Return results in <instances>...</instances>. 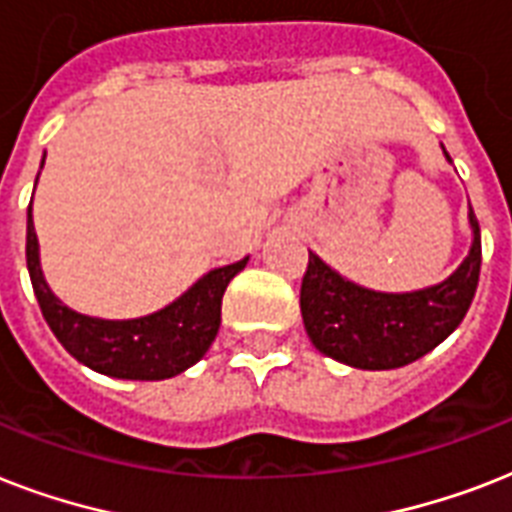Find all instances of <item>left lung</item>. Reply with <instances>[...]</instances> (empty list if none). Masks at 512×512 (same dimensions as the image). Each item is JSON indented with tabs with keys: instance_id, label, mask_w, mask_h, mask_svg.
<instances>
[{
	"instance_id": "left-lung-1",
	"label": "left lung",
	"mask_w": 512,
	"mask_h": 512,
	"mask_svg": "<svg viewBox=\"0 0 512 512\" xmlns=\"http://www.w3.org/2000/svg\"><path fill=\"white\" fill-rule=\"evenodd\" d=\"M468 217L473 247L460 268L436 287L404 295L358 287L311 252L300 311L313 345L356 369H398L444 342L465 319L481 273V228L473 209Z\"/></svg>"
}]
</instances>
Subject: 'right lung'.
I'll return each instance as SVG.
<instances>
[{
    "label": "right lung",
    "mask_w": 512,
    "mask_h": 512,
    "mask_svg": "<svg viewBox=\"0 0 512 512\" xmlns=\"http://www.w3.org/2000/svg\"><path fill=\"white\" fill-rule=\"evenodd\" d=\"M247 260L249 257H244L239 263L209 271L175 303L151 316L130 321L92 319L71 311L47 287L28 207L26 265L44 321L76 361L119 380H167L196 364L220 329L225 287L247 265Z\"/></svg>",
    "instance_id": "obj_1"
}]
</instances>
